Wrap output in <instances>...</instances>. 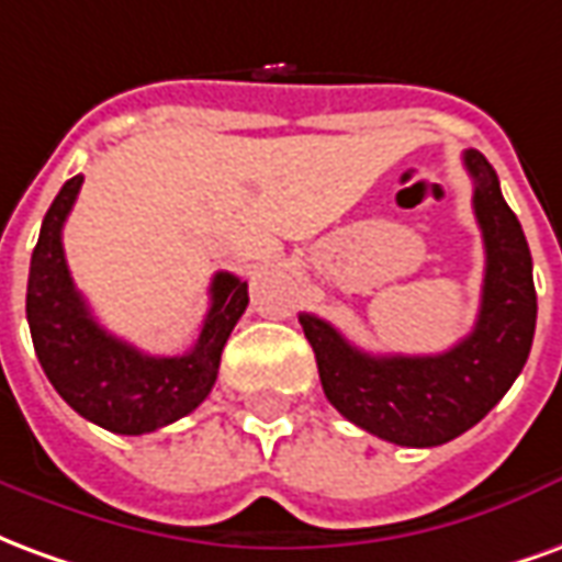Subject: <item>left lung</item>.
Listing matches in <instances>:
<instances>
[{"label": "left lung", "instance_id": "1", "mask_svg": "<svg viewBox=\"0 0 562 562\" xmlns=\"http://www.w3.org/2000/svg\"><path fill=\"white\" fill-rule=\"evenodd\" d=\"M475 180L472 210L484 240V285L475 328L442 355H370L325 318L301 325L334 409L394 446L430 448L454 439L503 401L527 364L536 334L532 256L491 161L463 153Z\"/></svg>", "mask_w": 562, "mask_h": 562}]
</instances>
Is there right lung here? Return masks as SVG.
Segmentation results:
<instances>
[{"instance_id":"add662e5","label":"right lung","mask_w":562,"mask_h":562,"mask_svg":"<svg viewBox=\"0 0 562 562\" xmlns=\"http://www.w3.org/2000/svg\"><path fill=\"white\" fill-rule=\"evenodd\" d=\"M83 177H71L42 222L32 249L26 318L35 355L56 394L111 434H153L195 409L216 382L220 358L249 304L246 282L220 270L210 282V310L195 346L177 358H156L120 340L92 318L75 289L63 252V225Z\"/></svg>"}]
</instances>
